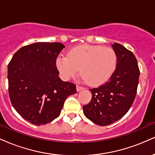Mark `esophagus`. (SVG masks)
I'll list each match as a JSON object with an SVG mask.
<instances>
[{
	"label": "esophagus",
	"instance_id": "1",
	"mask_svg": "<svg viewBox=\"0 0 155 155\" xmlns=\"http://www.w3.org/2000/svg\"><path fill=\"white\" fill-rule=\"evenodd\" d=\"M83 89H84L83 87L79 86V85H77V86H76V90H77V91H78V92L81 91V90H83Z\"/></svg>",
	"mask_w": 155,
	"mask_h": 155
}]
</instances>
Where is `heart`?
I'll list each match as a JSON object with an SVG mask.
<instances>
[{"label": "heart", "instance_id": "1", "mask_svg": "<svg viewBox=\"0 0 155 155\" xmlns=\"http://www.w3.org/2000/svg\"><path fill=\"white\" fill-rule=\"evenodd\" d=\"M117 63L116 51L111 47L84 44L69 51L68 56L57 59V68L65 79L74 77L79 72L92 85L107 81L114 72Z\"/></svg>", "mask_w": 155, "mask_h": 155}]
</instances>
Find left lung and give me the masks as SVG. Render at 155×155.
<instances>
[{
    "label": "left lung",
    "instance_id": "8db88e82",
    "mask_svg": "<svg viewBox=\"0 0 155 155\" xmlns=\"http://www.w3.org/2000/svg\"><path fill=\"white\" fill-rule=\"evenodd\" d=\"M112 47L117 55L116 69L108 81L90 89L92 100L83 106L86 117L101 126L114 123L129 111L139 81V68L133 53L120 44Z\"/></svg>",
    "mask_w": 155,
    "mask_h": 155
}]
</instances>
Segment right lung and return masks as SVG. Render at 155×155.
<instances>
[{
	"label": "right lung",
	"mask_w": 155,
	"mask_h": 155,
	"mask_svg": "<svg viewBox=\"0 0 155 155\" xmlns=\"http://www.w3.org/2000/svg\"><path fill=\"white\" fill-rule=\"evenodd\" d=\"M65 46L37 42L25 46L8 65V95L23 119L35 125L49 123L60 115L68 96L76 87L58 76L56 60Z\"/></svg>",
	"instance_id": "add662e5"
}]
</instances>
